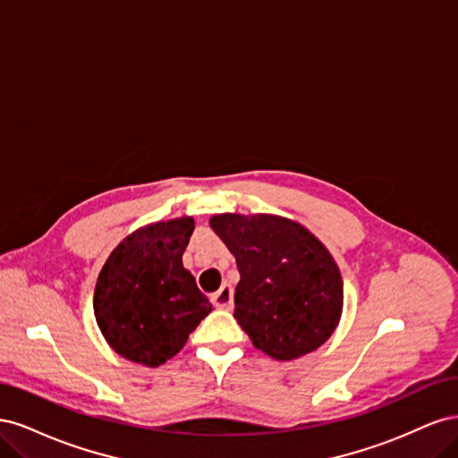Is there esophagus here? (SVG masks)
I'll use <instances>...</instances> for the list:
<instances>
[{"label":"esophagus","mask_w":458,"mask_h":458,"mask_svg":"<svg viewBox=\"0 0 458 458\" xmlns=\"http://www.w3.org/2000/svg\"><path fill=\"white\" fill-rule=\"evenodd\" d=\"M212 303L219 310H231L233 308V288L231 284H224L216 294H212Z\"/></svg>","instance_id":"obj_1"}]
</instances>
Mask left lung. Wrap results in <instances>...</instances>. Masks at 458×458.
Segmentation results:
<instances>
[{"instance_id":"obj_1","label":"left lung","mask_w":458,"mask_h":458,"mask_svg":"<svg viewBox=\"0 0 458 458\" xmlns=\"http://www.w3.org/2000/svg\"><path fill=\"white\" fill-rule=\"evenodd\" d=\"M210 227L237 259L234 318L254 348L276 361L321 348L344 310V281L328 248L275 214H217Z\"/></svg>"}]
</instances>
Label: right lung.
<instances>
[{
  "label": "right lung",
  "instance_id": "add662e5",
  "mask_svg": "<svg viewBox=\"0 0 458 458\" xmlns=\"http://www.w3.org/2000/svg\"><path fill=\"white\" fill-rule=\"evenodd\" d=\"M195 219L157 221L128 234L99 273L93 313L106 344L131 363L160 367L212 311L183 267Z\"/></svg>",
  "mask_w": 458,
  "mask_h": 458
}]
</instances>
